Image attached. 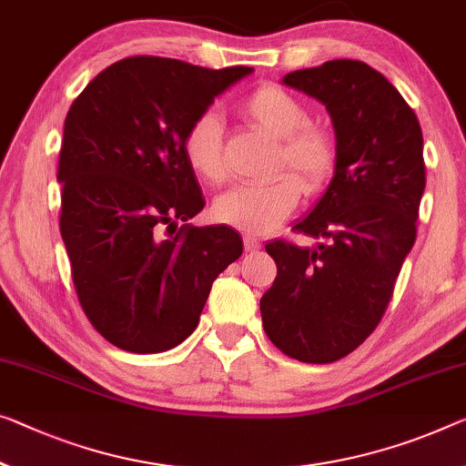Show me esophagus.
I'll return each instance as SVG.
<instances>
[{
	"mask_svg": "<svg viewBox=\"0 0 466 466\" xmlns=\"http://www.w3.org/2000/svg\"><path fill=\"white\" fill-rule=\"evenodd\" d=\"M243 248H246V252H258V249L262 248V241L258 238H252V235H246V238H243Z\"/></svg>",
	"mask_w": 466,
	"mask_h": 466,
	"instance_id": "esophagus-1",
	"label": "esophagus"
}]
</instances>
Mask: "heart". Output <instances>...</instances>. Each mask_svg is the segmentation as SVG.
Returning <instances> with one entry per match:
<instances>
[{
  "label": "heart",
  "instance_id": "heart-1",
  "mask_svg": "<svg viewBox=\"0 0 466 466\" xmlns=\"http://www.w3.org/2000/svg\"><path fill=\"white\" fill-rule=\"evenodd\" d=\"M239 110L256 128L279 139L275 170L288 175L270 183L231 187L217 198L212 214L220 223L241 231L270 233L298 208L300 182L308 193L325 187L335 168L338 147L325 127L308 123L304 104L277 85L249 91L241 99ZM183 152L204 181H225L223 123L217 112L206 110L193 120L185 135Z\"/></svg>",
  "mask_w": 466,
  "mask_h": 466
}]
</instances>
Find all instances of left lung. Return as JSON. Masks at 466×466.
Instances as JSON below:
<instances>
[{"mask_svg":"<svg viewBox=\"0 0 466 466\" xmlns=\"http://www.w3.org/2000/svg\"><path fill=\"white\" fill-rule=\"evenodd\" d=\"M281 83L325 106L338 158L325 196L293 225L317 246L267 243L277 279L260 299L262 327L283 354L329 364L373 333L417 239L423 133L400 91L364 62L331 60Z\"/></svg>","mask_w":466,"mask_h":466,"instance_id":"obj_1","label":"left lung"}]
</instances>
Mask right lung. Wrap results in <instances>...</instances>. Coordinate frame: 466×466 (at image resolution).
Masks as SVG:
<instances>
[{
  "mask_svg": "<svg viewBox=\"0 0 466 466\" xmlns=\"http://www.w3.org/2000/svg\"><path fill=\"white\" fill-rule=\"evenodd\" d=\"M254 68L210 70L133 56L102 70L64 120L60 233L78 302L106 339L167 352L196 331L210 288L243 252L204 208L183 141L199 114Z\"/></svg>",
  "mask_w": 466,
  "mask_h": 466,
  "instance_id": "1",
  "label": "right lung"
}]
</instances>
